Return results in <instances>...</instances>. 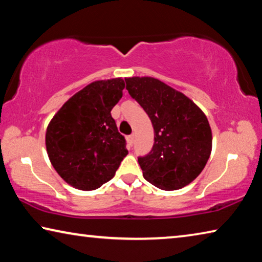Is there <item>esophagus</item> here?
Returning <instances> with one entry per match:
<instances>
[{
	"label": "esophagus",
	"mask_w": 262,
	"mask_h": 262,
	"mask_svg": "<svg viewBox=\"0 0 262 262\" xmlns=\"http://www.w3.org/2000/svg\"><path fill=\"white\" fill-rule=\"evenodd\" d=\"M127 141H128V144L130 145H133V142H134V134H132V135H129V136H127Z\"/></svg>",
	"instance_id": "esophagus-1"
}]
</instances>
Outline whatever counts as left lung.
Wrapping results in <instances>:
<instances>
[{
  "mask_svg": "<svg viewBox=\"0 0 262 262\" xmlns=\"http://www.w3.org/2000/svg\"><path fill=\"white\" fill-rule=\"evenodd\" d=\"M126 89L154 127L151 151L139 157L143 177L164 190H176L201 173L211 152L205 113L188 97L152 77L125 78Z\"/></svg>",
  "mask_w": 262,
  "mask_h": 262,
  "instance_id": "8db88e82",
  "label": "left lung"
}]
</instances>
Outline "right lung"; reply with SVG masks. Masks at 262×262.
<instances>
[{
  "instance_id": "add662e5",
  "label": "right lung",
  "mask_w": 262,
  "mask_h": 262,
  "mask_svg": "<svg viewBox=\"0 0 262 262\" xmlns=\"http://www.w3.org/2000/svg\"><path fill=\"white\" fill-rule=\"evenodd\" d=\"M123 88L122 78L92 82L66 101L47 127L52 165L75 188H99L127 156L125 136L111 115Z\"/></svg>"
}]
</instances>
